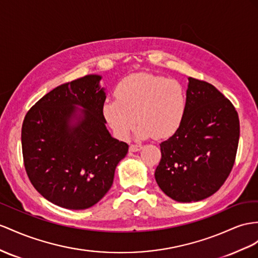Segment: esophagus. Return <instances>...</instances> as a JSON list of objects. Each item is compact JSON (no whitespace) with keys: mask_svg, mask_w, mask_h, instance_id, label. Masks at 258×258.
<instances>
[{"mask_svg":"<svg viewBox=\"0 0 258 258\" xmlns=\"http://www.w3.org/2000/svg\"><path fill=\"white\" fill-rule=\"evenodd\" d=\"M142 145H130V151L131 153H136V151H140L142 149Z\"/></svg>","mask_w":258,"mask_h":258,"instance_id":"34e87169","label":"esophagus"}]
</instances>
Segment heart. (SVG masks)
Instances as JSON below:
<instances>
[{"mask_svg": "<svg viewBox=\"0 0 258 258\" xmlns=\"http://www.w3.org/2000/svg\"><path fill=\"white\" fill-rule=\"evenodd\" d=\"M115 98L103 102L102 114L122 141L128 140L136 121L138 140L172 136L187 111V94L180 82L147 73L124 78L116 86Z\"/></svg>", "mask_w": 258, "mask_h": 258, "instance_id": "obj_1", "label": "heart"}]
</instances>
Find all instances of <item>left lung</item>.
Masks as SVG:
<instances>
[{"label":"left lung","mask_w":258,"mask_h":258,"mask_svg":"<svg viewBox=\"0 0 258 258\" xmlns=\"http://www.w3.org/2000/svg\"><path fill=\"white\" fill-rule=\"evenodd\" d=\"M187 111L175 134L160 144L155 179L172 200L192 203L219 189L234 164L240 121L233 104L206 82L188 77Z\"/></svg>","instance_id":"1"}]
</instances>
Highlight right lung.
Returning <instances> with one entry per match:
<instances>
[{"mask_svg": "<svg viewBox=\"0 0 258 258\" xmlns=\"http://www.w3.org/2000/svg\"><path fill=\"white\" fill-rule=\"evenodd\" d=\"M101 75L58 86L43 96L22 127L26 172L45 200L66 209L94 206L108 193L128 145L112 137L102 114Z\"/></svg>", "mask_w": 258, "mask_h": 258, "instance_id": "obj_1", "label": "right lung"}]
</instances>
